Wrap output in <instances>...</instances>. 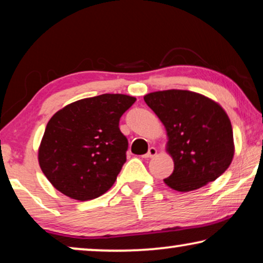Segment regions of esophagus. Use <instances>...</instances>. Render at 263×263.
<instances>
[{"label": "esophagus", "mask_w": 263, "mask_h": 263, "mask_svg": "<svg viewBox=\"0 0 263 263\" xmlns=\"http://www.w3.org/2000/svg\"><path fill=\"white\" fill-rule=\"evenodd\" d=\"M156 154H157V148H154V147H149L148 152L143 156V158H153Z\"/></svg>", "instance_id": "34e87169"}]
</instances>
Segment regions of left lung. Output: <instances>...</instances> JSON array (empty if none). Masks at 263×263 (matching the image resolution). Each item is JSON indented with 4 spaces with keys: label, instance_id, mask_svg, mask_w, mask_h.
<instances>
[{
    "label": "left lung",
    "instance_id": "8db88e82",
    "mask_svg": "<svg viewBox=\"0 0 263 263\" xmlns=\"http://www.w3.org/2000/svg\"><path fill=\"white\" fill-rule=\"evenodd\" d=\"M166 128L174 172L164 179L177 192H192L228 170L235 146L230 118L218 103L199 93L167 89L143 97Z\"/></svg>",
    "mask_w": 263,
    "mask_h": 263
}]
</instances>
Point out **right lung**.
<instances>
[{"label": "right lung", "mask_w": 263, "mask_h": 263, "mask_svg": "<svg viewBox=\"0 0 263 263\" xmlns=\"http://www.w3.org/2000/svg\"><path fill=\"white\" fill-rule=\"evenodd\" d=\"M135 100L105 93L71 103L50 118L38 160L59 192L87 201L112 186L127 160L128 140L118 127L120 118Z\"/></svg>", "instance_id": "add662e5"}]
</instances>
